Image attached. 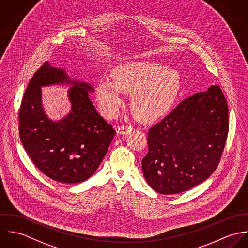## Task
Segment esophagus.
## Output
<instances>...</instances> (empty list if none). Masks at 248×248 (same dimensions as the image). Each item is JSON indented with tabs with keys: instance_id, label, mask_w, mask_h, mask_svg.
Segmentation results:
<instances>
[{
	"instance_id": "34e87169",
	"label": "esophagus",
	"mask_w": 248,
	"mask_h": 248,
	"mask_svg": "<svg viewBox=\"0 0 248 248\" xmlns=\"http://www.w3.org/2000/svg\"><path fill=\"white\" fill-rule=\"evenodd\" d=\"M135 129L132 126H128V125H123L117 129V133L120 135H127V134L133 133Z\"/></svg>"
}]
</instances>
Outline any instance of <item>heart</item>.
<instances>
[{"label": "heart", "instance_id": "obj_1", "mask_svg": "<svg viewBox=\"0 0 248 248\" xmlns=\"http://www.w3.org/2000/svg\"><path fill=\"white\" fill-rule=\"evenodd\" d=\"M111 82L97 85L96 97L102 113L112 119L124 105L122 93H133L131 110L142 123L163 118L175 105L181 90V76L173 68L152 62H130L116 66Z\"/></svg>", "mask_w": 248, "mask_h": 248}]
</instances>
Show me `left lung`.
Instances as JSON below:
<instances>
[{"mask_svg": "<svg viewBox=\"0 0 248 248\" xmlns=\"http://www.w3.org/2000/svg\"><path fill=\"white\" fill-rule=\"evenodd\" d=\"M228 108L218 85L184 100L148 131L141 168L164 195L186 191L217 168L228 133Z\"/></svg>", "mask_w": 248, "mask_h": 248, "instance_id": "left-lung-1", "label": "left lung"}]
</instances>
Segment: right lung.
Returning <instances> with one entry per match:
<instances>
[{
	"instance_id": "obj_1",
	"label": "right lung",
	"mask_w": 248,
	"mask_h": 248,
	"mask_svg": "<svg viewBox=\"0 0 248 248\" xmlns=\"http://www.w3.org/2000/svg\"><path fill=\"white\" fill-rule=\"evenodd\" d=\"M55 84L72 86V109L59 121L46 115L41 102V87ZM89 92H94L89 83L71 79L48 62L35 72L25 92L19 112L22 143L34 165L56 182L77 184L90 178L116 134L95 109Z\"/></svg>"
}]
</instances>
